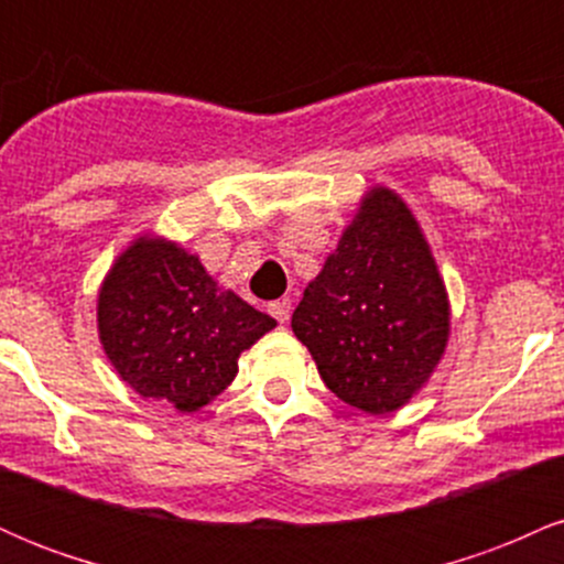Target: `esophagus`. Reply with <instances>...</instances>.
Instances as JSON below:
<instances>
[{"instance_id": "obj_1", "label": "esophagus", "mask_w": 564, "mask_h": 564, "mask_svg": "<svg viewBox=\"0 0 564 564\" xmlns=\"http://www.w3.org/2000/svg\"><path fill=\"white\" fill-rule=\"evenodd\" d=\"M268 310H270V315H273V318H275L278 323H286L289 315H291V302H289V300L270 302Z\"/></svg>"}]
</instances>
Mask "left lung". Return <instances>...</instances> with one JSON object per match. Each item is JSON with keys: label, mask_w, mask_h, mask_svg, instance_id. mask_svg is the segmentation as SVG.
Masks as SVG:
<instances>
[{"label": "left lung", "mask_w": 564, "mask_h": 564, "mask_svg": "<svg viewBox=\"0 0 564 564\" xmlns=\"http://www.w3.org/2000/svg\"><path fill=\"white\" fill-rule=\"evenodd\" d=\"M291 328L347 405L381 416L424 390L448 347L451 302L400 193L368 187Z\"/></svg>", "instance_id": "obj_1"}]
</instances>
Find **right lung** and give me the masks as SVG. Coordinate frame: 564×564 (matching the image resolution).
<instances>
[{"instance_id": "1", "label": "right lung", "mask_w": 564, "mask_h": 564, "mask_svg": "<svg viewBox=\"0 0 564 564\" xmlns=\"http://www.w3.org/2000/svg\"><path fill=\"white\" fill-rule=\"evenodd\" d=\"M275 326L159 232L129 241L97 289V336L113 371L177 413L228 390L243 349Z\"/></svg>"}]
</instances>
